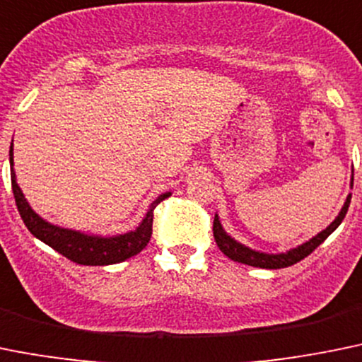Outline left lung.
I'll use <instances>...</instances> for the list:
<instances>
[{"instance_id":"8db88e82","label":"left lung","mask_w":362,"mask_h":362,"mask_svg":"<svg viewBox=\"0 0 362 362\" xmlns=\"http://www.w3.org/2000/svg\"><path fill=\"white\" fill-rule=\"evenodd\" d=\"M350 187H354V171H352V178H350ZM350 200H352V194L346 197V202L344 205L341 207V212L337 214V218L330 223L329 227L325 230L320 232L318 235H314L313 239L305 241L303 245L296 246V248L289 250L286 253H264V252H257V250H252L248 246L241 245V243L235 241L234 238L227 234V232L223 230L221 223H219L218 214L214 216V225H212V232H214V239H216V245L219 246L225 255L228 259L235 262H241V264H248L253 266V268H266V269H280V268H288V266L296 264L300 262L302 259H305L309 253H313L314 250L318 248L334 230L341 225V221L344 219L346 216V211L350 207Z\"/></svg>"}]
</instances>
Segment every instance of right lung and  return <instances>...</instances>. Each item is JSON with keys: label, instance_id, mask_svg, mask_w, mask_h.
I'll return each instance as SVG.
<instances>
[{"label": "right lung", "instance_id": "obj_1", "mask_svg": "<svg viewBox=\"0 0 362 362\" xmlns=\"http://www.w3.org/2000/svg\"><path fill=\"white\" fill-rule=\"evenodd\" d=\"M10 180H12V191L13 198H16V205H18V211L19 214H21V219L25 221L26 228H28L37 239H40V241L46 243L48 246H52V248L57 250L59 253H62L64 257L76 262V264L83 266L117 264V262H123L127 261V259L137 255V253L150 243L155 207H157L162 200L171 197V192L160 194V197L150 205L146 216H144L143 221L139 223V227L135 228V230L127 232V234H117L110 235V238H105V235L83 234V232L71 230V228L57 227L53 223H48L46 219L40 218V216L30 207L25 194H23L21 187L18 185V180H16L12 146H10Z\"/></svg>", "mask_w": 362, "mask_h": 362}]
</instances>
